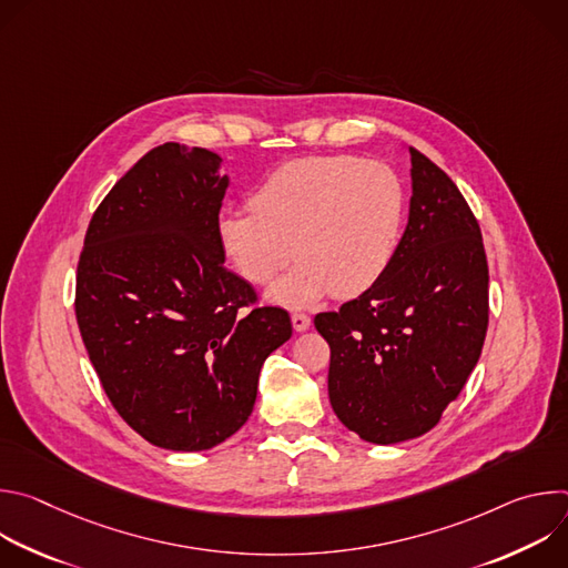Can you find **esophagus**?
<instances>
[{"instance_id": "obj_1", "label": "esophagus", "mask_w": 568, "mask_h": 568, "mask_svg": "<svg viewBox=\"0 0 568 568\" xmlns=\"http://www.w3.org/2000/svg\"><path fill=\"white\" fill-rule=\"evenodd\" d=\"M292 326L296 333H303L310 328V316L303 312H292Z\"/></svg>"}]
</instances>
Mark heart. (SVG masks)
Returning <instances> with one entry per match:
<instances>
[{
    "label": "heart",
    "mask_w": 568,
    "mask_h": 568,
    "mask_svg": "<svg viewBox=\"0 0 568 568\" xmlns=\"http://www.w3.org/2000/svg\"><path fill=\"white\" fill-rule=\"evenodd\" d=\"M250 209L220 215V247L252 285L272 283L294 254L270 298L298 307L331 292L359 296L384 278L407 222V186L382 161L314 154L272 171Z\"/></svg>",
    "instance_id": "obj_1"
}]
</instances>
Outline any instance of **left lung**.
<instances>
[{"label": "left lung", "instance_id": "8db88e82", "mask_svg": "<svg viewBox=\"0 0 568 568\" xmlns=\"http://www.w3.org/2000/svg\"><path fill=\"white\" fill-rule=\"evenodd\" d=\"M412 206L384 278L314 328L331 346L328 393L359 438L395 445L434 429L474 371L488 333V258L458 186L420 150Z\"/></svg>", "mask_w": 568, "mask_h": 568}]
</instances>
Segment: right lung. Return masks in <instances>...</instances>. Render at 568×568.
<instances>
[{"label":"right lung","instance_id":"1","mask_svg":"<svg viewBox=\"0 0 568 568\" xmlns=\"http://www.w3.org/2000/svg\"><path fill=\"white\" fill-rule=\"evenodd\" d=\"M220 156L145 152L94 211L75 272V321L116 414L148 443L202 452L252 416L258 375L292 337L283 307L229 272Z\"/></svg>","mask_w":568,"mask_h":568}]
</instances>
